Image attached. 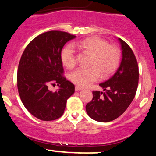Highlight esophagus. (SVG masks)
Instances as JSON below:
<instances>
[{
	"instance_id": "34e87169",
	"label": "esophagus",
	"mask_w": 156,
	"mask_h": 156,
	"mask_svg": "<svg viewBox=\"0 0 156 156\" xmlns=\"http://www.w3.org/2000/svg\"><path fill=\"white\" fill-rule=\"evenodd\" d=\"M83 90V88H81V87H78V86L75 87V91H80V90Z\"/></svg>"
}]
</instances>
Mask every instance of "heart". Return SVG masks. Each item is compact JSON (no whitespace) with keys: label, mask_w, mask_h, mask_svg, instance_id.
Returning <instances> with one entry per match:
<instances>
[{"label":"heart","mask_w":156,"mask_h":156,"mask_svg":"<svg viewBox=\"0 0 156 156\" xmlns=\"http://www.w3.org/2000/svg\"><path fill=\"white\" fill-rule=\"evenodd\" d=\"M74 47H79L91 55L89 67L78 68L69 74V79L80 87H87L98 81L104 76L112 74L117 69L120 61L119 49L109 45L106 41L98 37H91L75 42L73 46H66L61 52V61L68 69L73 67L76 63Z\"/></svg>","instance_id":"heart-1"}]
</instances>
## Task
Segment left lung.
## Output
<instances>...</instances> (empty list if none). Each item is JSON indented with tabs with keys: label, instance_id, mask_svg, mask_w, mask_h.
I'll return each instance as SVG.
<instances>
[{
	"label": "left lung",
	"instance_id": "1",
	"mask_svg": "<svg viewBox=\"0 0 156 156\" xmlns=\"http://www.w3.org/2000/svg\"><path fill=\"white\" fill-rule=\"evenodd\" d=\"M122 59L115 73L107 81L99 84L103 92H92V101L86 105L91 119L99 122H109L121 115L136 95L138 84V66L129 46L119 38Z\"/></svg>",
	"mask_w": 156,
	"mask_h": 156
}]
</instances>
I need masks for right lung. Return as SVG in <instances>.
<instances>
[{"mask_svg":"<svg viewBox=\"0 0 156 156\" xmlns=\"http://www.w3.org/2000/svg\"><path fill=\"white\" fill-rule=\"evenodd\" d=\"M76 36L62 31L41 34L27 45L18 64L17 83L20 100L27 110L42 121H53L64 114L75 86L63 76L61 51ZM57 84L58 90H48Z\"/></svg>","mask_w":156,"mask_h":156,"instance_id":"add662e5","label":"right lung"}]
</instances>
